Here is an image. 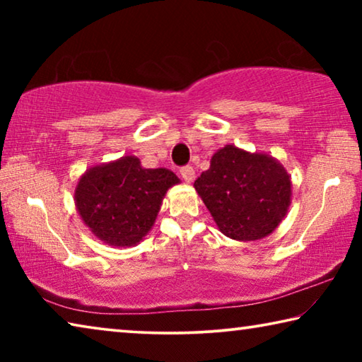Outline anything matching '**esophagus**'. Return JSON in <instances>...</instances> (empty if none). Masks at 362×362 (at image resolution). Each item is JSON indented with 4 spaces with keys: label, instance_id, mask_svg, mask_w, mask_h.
Returning <instances> with one entry per match:
<instances>
[{
    "label": "esophagus",
    "instance_id": "1",
    "mask_svg": "<svg viewBox=\"0 0 362 362\" xmlns=\"http://www.w3.org/2000/svg\"><path fill=\"white\" fill-rule=\"evenodd\" d=\"M180 175L182 179L185 180L187 183H192L194 180V169L192 166H185L180 169Z\"/></svg>",
    "mask_w": 362,
    "mask_h": 362
}]
</instances>
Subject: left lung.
<instances>
[{
    "label": "left lung",
    "instance_id": "1",
    "mask_svg": "<svg viewBox=\"0 0 362 362\" xmlns=\"http://www.w3.org/2000/svg\"><path fill=\"white\" fill-rule=\"evenodd\" d=\"M214 222L236 241H259L278 228L292 199V182L283 164L267 153L225 145L211 168L194 180Z\"/></svg>",
    "mask_w": 362,
    "mask_h": 362
}]
</instances>
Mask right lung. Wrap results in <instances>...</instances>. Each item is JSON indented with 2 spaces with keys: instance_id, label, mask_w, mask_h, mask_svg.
Returning <instances> with one entry per match:
<instances>
[{
  "instance_id": "add662e5",
  "label": "right lung",
  "mask_w": 362,
  "mask_h": 362,
  "mask_svg": "<svg viewBox=\"0 0 362 362\" xmlns=\"http://www.w3.org/2000/svg\"><path fill=\"white\" fill-rule=\"evenodd\" d=\"M180 183L173 170L146 169L127 155L97 164L79 177L75 206L89 231L108 246L132 247L155 225L163 199Z\"/></svg>"
}]
</instances>
